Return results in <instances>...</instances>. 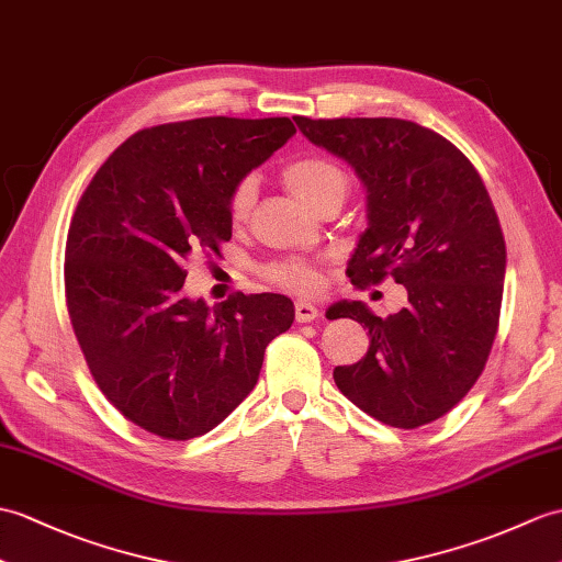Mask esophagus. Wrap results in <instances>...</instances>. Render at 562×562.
Returning a JSON list of instances; mask_svg holds the SVG:
<instances>
[{
  "mask_svg": "<svg viewBox=\"0 0 562 562\" xmlns=\"http://www.w3.org/2000/svg\"><path fill=\"white\" fill-rule=\"evenodd\" d=\"M294 318L296 323H311L318 318V308L308 302H296L294 304Z\"/></svg>",
  "mask_w": 562,
  "mask_h": 562,
  "instance_id": "obj_1",
  "label": "esophagus"
}]
</instances>
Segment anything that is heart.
I'll list each match as a JSON object with an SVG mask.
<instances>
[{
	"label": "heart",
	"instance_id": "b5f03b06",
	"mask_svg": "<svg viewBox=\"0 0 562 562\" xmlns=\"http://www.w3.org/2000/svg\"><path fill=\"white\" fill-rule=\"evenodd\" d=\"M282 179L299 201H304L313 211H318L328 201H345L349 179L340 167L323 158H304L294 160L282 169ZM256 201V181L241 179L232 189L227 199V217L232 225H244ZM268 280L296 294H311L316 290L321 276L318 268L306 260H280L268 268Z\"/></svg>",
	"mask_w": 562,
	"mask_h": 562
}]
</instances>
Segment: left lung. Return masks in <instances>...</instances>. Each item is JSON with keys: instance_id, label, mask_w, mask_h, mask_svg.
<instances>
[{"instance_id": "left-lung-1", "label": "left lung", "mask_w": 562, "mask_h": 562, "mask_svg": "<svg viewBox=\"0 0 562 562\" xmlns=\"http://www.w3.org/2000/svg\"><path fill=\"white\" fill-rule=\"evenodd\" d=\"M294 122L367 187L369 227L347 266L351 284L393 278L409 299L387 318L361 302L330 308L371 337L367 357L333 371L335 383L387 426L436 422L472 390L498 333L505 239L484 181L448 138L407 120Z\"/></svg>"}]
</instances>
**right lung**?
<instances>
[{"label":"right lung","instance_id":"right-lung-1","mask_svg":"<svg viewBox=\"0 0 562 562\" xmlns=\"http://www.w3.org/2000/svg\"><path fill=\"white\" fill-rule=\"evenodd\" d=\"M294 134L286 116L143 128L76 205L64 256L76 340L102 395L148 434L189 440L225 422L294 323L282 294L207 306L181 292L187 256L232 239V189Z\"/></svg>","mask_w":562,"mask_h":562}]
</instances>
